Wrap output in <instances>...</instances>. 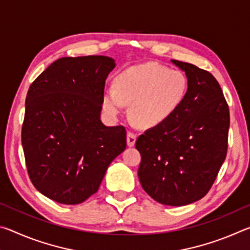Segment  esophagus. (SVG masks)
<instances>
[{"label": "esophagus", "instance_id": "1", "mask_svg": "<svg viewBox=\"0 0 250 250\" xmlns=\"http://www.w3.org/2000/svg\"><path fill=\"white\" fill-rule=\"evenodd\" d=\"M135 140H137V135L133 132L126 133V145H128V146H133Z\"/></svg>", "mask_w": 250, "mask_h": 250}]
</instances>
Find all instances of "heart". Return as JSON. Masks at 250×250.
Here are the masks:
<instances>
[{
	"mask_svg": "<svg viewBox=\"0 0 250 250\" xmlns=\"http://www.w3.org/2000/svg\"><path fill=\"white\" fill-rule=\"evenodd\" d=\"M188 83L180 70L152 64L125 69L116 79V88L104 90V108L116 116L130 104V117L146 129L167 122L183 104Z\"/></svg>",
	"mask_w": 250,
	"mask_h": 250,
	"instance_id": "b5f03b06",
	"label": "heart"
}]
</instances>
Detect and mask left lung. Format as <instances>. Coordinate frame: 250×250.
<instances>
[{"label":"left lung","mask_w":250,"mask_h":250,"mask_svg":"<svg viewBox=\"0 0 250 250\" xmlns=\"http://www.w3.org/2000/svg\"><path fill=\"white\" fill-rule=\"evenodd\" d=\"M185 71L188 94L179 110L137 139L138 176L161 204L183 206L204 197L227 153L229 109L217 80L195 65L171 61Z\"/></svg>","instance_id":"1"}]
</instances>
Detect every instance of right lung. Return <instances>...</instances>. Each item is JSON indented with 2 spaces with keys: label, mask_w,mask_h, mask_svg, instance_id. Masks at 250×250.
<instances>
[{
  "label": "right lung",
  "mask_w": 250,
  "mask_h": 250,
  "mask_svg": "<svg viewBox=\"0 0 250 250\" xmlns=\"http://www.w3.org/2000/svg\"><path fill=\"white\" fill-rule=\"evenodd\" d=\"M115 67L107 56L62 57L29 87L22 126L25 162L33 185L50 200L86 201L125 149L124 126L100 120L105 79Z\"/></svg>",
  "instance_id": "add662e5"
}]
</instances>
